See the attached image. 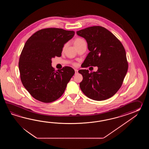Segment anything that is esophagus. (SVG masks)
<instances>
[{
	"label": "esophagus",
	"instance_id": "esophagus-1",
	"mask_svg": "<svg viewBox=\"0 0 149 149\" xmlns=\"http://www.w3.org/2000/svg\"><path fill=\"white\" fill-rule=\"evenodd\" d=\"M74 71H75V73L77 74V73H78V70H77V69H74Z\"/></svg>",
	"mask_w": 149,
	"mask_h": 149
}]
</instances>
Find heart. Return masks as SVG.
Segmentation results:
<instances>
[{
    "label": "heart",
    "mask_w": 149,
    "mask_h": 149,
    "mask_svg": "<svg viewBox=\"0 0 149 149\" xmlns=\"http://www.w3.org/2000/svg\"><path fill=\"white\" fill-rule=\"evenodd\" d=\"M84 41V40H83V39H81V38H78V39H77L76 40L74 41V44H78V43H79V42H81V41Z\"/></svg>",
    "instance_id": "b5f03b06"
}]
</instances>
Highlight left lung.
I'll return each instance as SVG.
<instances>
[{
	"instance_id": "8db88e82",
	"label": "left lung",
	"mask_w": 149,
	"mask_h": 149,
	"mask_svg": "<svg viewBox=\"0 0 149 149\" xmlns=\"http://www.w3.org/2000/svg\"><path fill=\"white\" fill-rule=\"evenodd\" d=\"M85 39L90 52L84 67H96L98 70L89 73L80 70L83 79L80 88L88 98L103 101L110 98L120 88L128 70L126 54L123 45L107 29L94 26L77 31Z\"/></svg>"
}]
</instances>
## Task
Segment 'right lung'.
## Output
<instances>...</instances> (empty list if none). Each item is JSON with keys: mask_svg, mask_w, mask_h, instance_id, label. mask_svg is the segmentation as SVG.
<instances>
[{"mask_svg": "<svg viewBox=\"0 0 149 149\" xmlns=\"http://www.w3.org/2000/svg\"><path fill=\"white\" fill-rule=\"evenodd\" d=\"M74 35L73 31L44 29L26 41L19 57L20 77L23 85L35 99L50 103L63 94L74 70L65 67L55 71L52 59L61 56L64 45Z\"/></svg>", "mask_w": 149, "mask_h": 149, "instance_id": "1", "label": "right lung"}]
</instances>
